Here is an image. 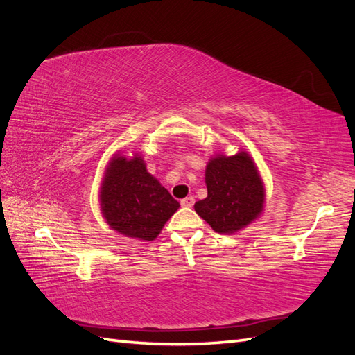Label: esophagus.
<instances>
[{"mask_svg": "<svg viewBox=\"0 0 355 355\" xmlns=\"http://www.w3.org/2000/svg\"><path fill=\"white\" fill-rule=\"evenodd\" d=\"M194 202H196V198L194 197H187V198H184V200H180V204L184 207H192L194 206Z\"/></svg>", "mask_w": 355, "mask_h": 355, "instance_id": "obj_1", "label": "esophagus"}]
</instances>
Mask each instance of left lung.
<instances>
[{
  "instance_id": "left-lung-1",
  "label": "left lung",
  "mask_w": 355,
  "mask_h": 355,
  "mask_svg": "<svg viewBox=\"0 0 355 355\" xmlns=\"http://www.w3.org/2000/svg\"><path fill=\"white\" fill-rule=\"evenodd\" d=\"M206 185L207 197L194 209L219 234L243 230L263 210V182L245 151L213 157L206 167Z\"/></svg>"
}]
</instances>
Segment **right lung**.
<instances>
[{"instance_id": "obj_1", "label": "right lung", "mask_w": 355, "mask_h": 355, "mask_svg": "<svg viewBox=\"0 0 355 355\" xmlns=\"http://www.w3.org/2000/svg\"><path fill=\"white\" fill-rule=\"evenodd\" d=\"M179 202L148 173L137 154L130 159L115 154L106 167L101 188V210L106 223L125 237L153 241Z\"/></svg>"}]
</instances>
